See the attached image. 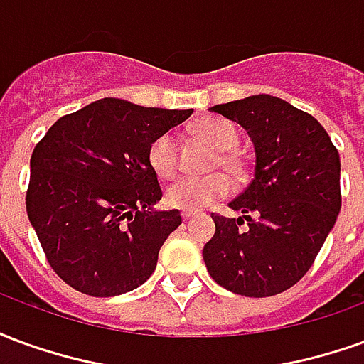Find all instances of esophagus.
Returning a JSON list of instances; mask_svg holds the SVG:
<instances>
[{"instance_id":"34e87169","label":"esophagus","mask_w":364,"mask_h":364,"mask_svg":"<svg viewBox=\"0 0 364 364\" xmlns=\"http://www.w3.org/2000/svg\"><path fill=\"white\" fill-rule=\"evenodd\" d=\"M193 216H197V213H195V210H183L181 213L183 220H191Z\"/></svg>"}]
</instances>
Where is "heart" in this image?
<instances>
[{
    "instance_id": "obj_1",
    "label": "heart",
    "mask_w": 364,
    "mask_h": 364,
    "mask_svg": "<svg viewBox=\"0 0 364 364\" xmlns=\"http://www.w3.org/2000/svg\"><path fill=\"white\" fill-rule=\"evenodd\" d=\"M195 132L203 136L206 142L218 150L214 158L213 169H224L226 173L242 179L245 175V161L236 148L240 144L237 128L226 119L210 117L198 122ZM148 166L159 179H171L179 169V156H177V140L173 132H164L156 136L148 146ZM232 183L224 173L206 175V177H181L171 183L166 191L167 205L185 210H198L205 206L214 205L216 200L228 197Z\"/></svg>"
}]
</instances>
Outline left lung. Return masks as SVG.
<instances>
[{"mask_svg":"<svg viewBox=\"0 0 364 364\" xmlns=\"http://www.w3.org/2000/svg\"><path fill=\"white\" fill-rule=\"evenodd\" d=\"M213 111L252 136L255 177L230 203L244 216L213 213L216 232L203 247L206 269L230 292L274 296L308 273L336 224L339 151L312 114L279 97H245Z\"/></svg>","mask_w":364,"mask_h":364,"instance_id":"left-lung-1","label":"left lung"}]
</instances>
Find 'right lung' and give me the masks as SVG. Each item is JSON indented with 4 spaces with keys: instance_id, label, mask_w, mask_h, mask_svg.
I'll use <instances>...</instances> for the list:
<instances>
[{
    "instance_id": "1",
    "label": "right lung",
    "mask_w": 364,
    "mask_h": 364,
    "mask_svg": "<svg viewBox=\"0 0 364 364\" xmlns=\"http://www.w3.org/2000/svg\"><path fill=\"white\" fill-rule=\"evenodd\" d=\"M105 97L58 119L31 156L27 214L48 265L72 289L117 296L148 281L179 210L148 166L156 136L191 117Z\"/></svg>"
}]
</instances>
